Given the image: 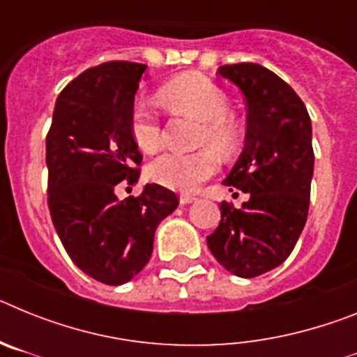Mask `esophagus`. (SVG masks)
<instances>
[{
  "mask_svg": "<svg viewBox=\"0 0 357 357\" xmlns=\"http://www.w3.org/2000/svg\"><path fill=\"white\" fill-rule=\"evenodd\" d=\"M195 200H197V198L191 197V195H182V197H181V204H182V206H188V204H193Z\"/></svg>",
  "mask_w": 357,
  "mask_h": 357,
  "instance_id": "obj_1",
  "label": "esophagus"
}]
</instances>
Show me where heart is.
Instances as JSON below:
<instances>
[{
  "mask_svg": "<svg viewBox=\"0 0 357 357\" xmlns=\"http://www.w3.org/2000/svg\"><path fill=\"white\" fill-rule=\"evenodd\" d=\"M159 96L175 112L193 116L202 121L198 144H207L222 155H230L236 150L239 128L229 116V100L213 82L197 75H185L162 85ZM130 134L143 151H153L160 146V119L144 100H137L132 105ZM211 148L191 153L164 151L151 160L148 175L151 181L173 191L193 193L218 169V159Z\"/></svg>",
  "mask_w": 357,
  "mask_h": 357,
  "instance_id": "1",
  "label": "heart"
}]
</instances>
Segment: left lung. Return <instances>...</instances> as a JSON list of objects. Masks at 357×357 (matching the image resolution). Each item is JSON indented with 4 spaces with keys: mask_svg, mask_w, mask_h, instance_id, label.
Segmentation results:
<instances>
[{
    "mask_svg": "<svg viewBox=\"0 0 357 357\" xmlns=\"http://www.w3.org/2000/svg\"><path fill=\"white\" fill-rule=\"evenodd\" d=\"M218 73L241 91L248 112L245 146L223 184L250 198L241 209L223 202L207 247L227 272L250 279L284 263L304 229L313 132L302 100L273 71L243 62L222 66Z\"/></svg>",
    "mask_w": 357,
    "mask_h": 357,
    "instance_id": "obj_1",
    "label": "left lung"
}]
</instances>
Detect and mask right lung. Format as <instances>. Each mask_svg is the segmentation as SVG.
I'll list each match as a JSON object with an SVG mask.
<instances>
[{"mask_svg":"<svg viewBox=\"0 0 357 357\" xmlns=\"http://www.w3.org/2000/svg\"><path fill=\"white\" fill-rule=\"evenodd\" d=\"M146 66L105 62L78 75L56 98L46 137L48 207L73 263L103 284L119 286L146 266L155 229L178 206L173 191L135 184L143 157L130 134V110Z\"/></svg>","mask_w":357,"mask_h":357,"instance_id":"1","label":"right lung"}]
</instances>
